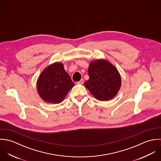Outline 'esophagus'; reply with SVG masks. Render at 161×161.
Wrapping results in <instances>:
<instances>
[{"label": "esophagus", "mask_w": 161, "mask_h": 161, "mask_svg": "<svg viewBox=\"0 0 161 161\" xmlns=\"http://www.w3.org/2000/svg\"><path fill=\"white\" fill-rule=\"evenodd\" d=\"M83 83H84V79H82L80 80H79V82H77V84H80V85L82 84Z\"/></svg>", "instance_id": "obj_1"}]
</instances>
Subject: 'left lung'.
Listing matches in <instances>:
<instances>
[{
    "label": "left lung",
    "instance_id": "1",
    "mask_svg": "<svg viewBox=\"0 0 161 161\" xmlns=\"http://www.w3.org/2000/svg\"><path fill=\"white\" fill-rule=\"evenodd\" d=\"M88 74L89 79L84 86L96 99L108 101L118 93L121 84V76L109 61L102 59L92 61Z\"/></svg>",
    "mask_w": 161,
    "mask_h": 161
}]
</instances>
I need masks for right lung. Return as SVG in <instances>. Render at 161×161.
<instances>
[{
	"mask_svg": "<svg viewBox=\"0 0 161 161\" xmlns=\"http://www.w3.org/2000/svg\"><path fill=\"white\" fill-rule=\"evenodd\" d=\"M74 86V82L61 63H54L44 69L36 84L41 98L46 102L54 104L63 102Z\"/></svg>",
	"mask_w": 161,
	"mask_h": 161,
	"instance_id": "1",
	"label": "right lung"
}]
</instances>
